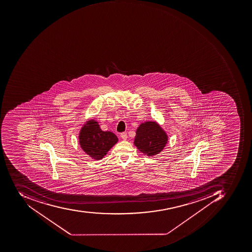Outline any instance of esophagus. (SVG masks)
<instances>
[{
	"mask_svg": "<svg viewBox=\"0 0 252 252\" xmlns=\"http://www.w3.org/2000/svg\"><path fill=\"white\" fill-rule=\"evenodd\" d=\"M121 137H122L123 140H126L127 138V133H125V132H123L121 134Z\"/></svg>",
	"mask_w": 252,
	"mask_h": 252,
	"instance_id": "34e87169",
	"label": "esophagus"
}]
</instances>
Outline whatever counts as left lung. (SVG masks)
<instances>
[{
	"label": "left lung",
	"mask_w": 252,
	"mask_h": 252,
	"mask_svg": "<svg viewBox=\"0 0 252 252\" xmlns=\"http://www.w3.org/2000/svg\"><path fill=\"white\" fill-rule=\"evenodd\" d=\"M167 143V135L155 122L141 124L136 131L134 145L148 157L154 156L163 151Z\"/></svg>",
	"instance_id": "left-lung-1"
}]
</instances>
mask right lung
I'll list each match as a JSON object with an SVG mask.
<instances>
[{
  "label": "right lung",
  "mask_w": 252,
  "mask_h": 252,
  "mask_svg": "<svg viewBox=\"0 0 252 252\" xmlns=\"http://www.w3.org/2000/svg\"><path fill=\"white\" fill-rule=\"evenodd\" d=\"M117 142L118 137L114 133L103 131L98 122L94 120L88 122L79 134V144L82 150L97 160L102 159Z\"/></svg>",
  "instance_id": "obj_1"
}]
</instances>
